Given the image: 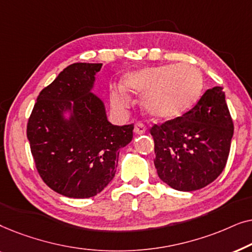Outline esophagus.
Here are the masks:
<instances>
[{"label": "esophagus", "instance_id": "obj_1", "mask_svg": "<svg viewBox=\"0 0 252 252\" xmlns=\"http://www.w3.org/2000/svg\"><path fill=\"white\" fill-rule=\"evenodd\" d=\"M134 133L137 134V135L146 133V126H144L143 124L137 123L136 125H135V127H134Z\"/></svg>", "mask_w": 252, "mask_h": 252}]
</instances>
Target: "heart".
Wrapping results in <instances>:
<instances>
[{"instance_id":"obj_1","label":"heart","mask_w":252,"mask_h":252,"mask_svg":"<svg viewBox=\"0 0 252 252\" xmlns=\"http://www.w3.org/2000/svg\"><path fill=\"white\" fill-rule=\"evenodd\" d=\"M203 79L197 68L187 64L143 67L124 75L122 87L110 91V103L117 111L128 108V94L141 95L142 109L156 122L178 118L198 102Z\"/></svg>"}]
</instances>
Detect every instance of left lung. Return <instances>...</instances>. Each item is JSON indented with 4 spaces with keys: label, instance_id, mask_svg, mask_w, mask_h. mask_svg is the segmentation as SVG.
I'll list each match as a JSON object with an SVG mask.
<instances>
[{
    "label": "left lung",
    "instance_id": "left-lung-1",
    "mask_svg": "<svg viewBox=\"0 0 252 252\" xmlns=\"http://www.w3.org/2000/svg\"><path fill=\"white\" fill-rule=\"evenodd\" d=\"M150 133L161 181L180 191L211 184L226 166L234 133L222 87L208 89L191 110Z\"/></svg>",
    "mask_w": 252,
    "mask_h": 252
}]
</instances>
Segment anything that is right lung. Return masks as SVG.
I'll return each mask as SVG.
<instances>
[{
  "label": "right lung",
  "instance_id": "obj_1",
  "mask_svg": "<svg viewBox=\"0 0 252 252\" xmlns=\"http://www.w3.org/2000/svg\"><path fill=\"white\" fill-rule=\"evenodd\" d=\"M101 63H74L42 89L27 124L36 170L58 194L71 198L97 195L116 174L119 149L133 139L134 125L108 120L93 93Z\"/></svg>",
  "mask_w": 252,
  "mask_h": 252
}]
</instances>
